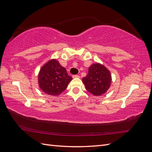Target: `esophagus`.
<instances>
[{"instance_id":"34e87169","label":"esophagus","mask_w":152,"mask_h":152,"mask_svg":"<svg viewBox=\"0 0 152 152\" xmlns=\"http://www.w3.org/2000/svg\"><path fill=\"white\" fill-rule=\"evenodd\" d=\"M72 77L73 78V79H75V78H79V75H73Z\"/></svg>"}]
</instances>
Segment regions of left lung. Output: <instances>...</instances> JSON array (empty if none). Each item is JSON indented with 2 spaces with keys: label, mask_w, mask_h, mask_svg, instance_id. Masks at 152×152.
Returning <instances> with one entry per match:
<instances>
[{
  "label": "left lung",
  "mask_w": 152,
  "mask_h": 152,
  "mask_svg": "<svg viewBox=\"0 0 152 152\" xmlns=\"http://www.w3.org/2000/svg\"><path fill=\"white\" fill-rule=\"evenodd\" d=\"M86 89L94 96H102L111 86L112 75L108 69L99 63L89 67L88 74L82 79Z\"/></svg>",
  "instance_id": "1"
}]
</instances>
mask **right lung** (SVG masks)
Masks as SVG:
<instances>
[{"label": "right lung", "mask_w": 152, "mask_h": 152, "mask_svg": "<svg viewBox=\"0 0 152 152\" xmlns=\"http://www.w3.org/2000/svg\"><path fill=\"white\" fill-rule=\"evenodd\" d=\"M72 80L66 68L60 65L57 59H51L44 64L38 74V84L40 90L54 96L63 93Z\"/></svg>", "instance_id": "obj_1"}]
</instances>
